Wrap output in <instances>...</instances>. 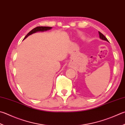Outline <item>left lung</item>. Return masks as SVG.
I'll list each match as a JSON object with an SVG mask.
<instances>
[{
    "mask_svg": "<svg viewBox=\"0 0 125 125\" xmlns=\"http://www.w3.org/2000/svg\"><path fill=\"white\" fill-rule=\"evenodd\" d=\"M98 34H99L100 38L101 40H102L106 41H107V42H109V41H108V40H107V39L106 38V37H105L104 36V35H103L102 33H101V32H100V31H98Z\"/></svg>",
    "mask_w": 125,
    "mask_h": 125,
    "instance_id": "left-lung-1",
    "label": "left lung"
}]
</instances>
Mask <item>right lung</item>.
Masks as SVG:
<instances>
[{
    "instance_id": "add662e5",
    "label": "right lung",
    "mask_w": 125,
    "mask_h": 125,
    "mask_svg": "<svg viewBox=\"0 0 125 125\" xmlns=\"http://www.w3.org/2000/svg\"><path fill=\"white\" fill-rule=\"evenodd\" d=\"M52 28V27H37L36 28H35L34 29L31 30V31L29 32V33L26 35L24 38V40L27 38L28 36H29V35H31L32 34H34V33H35V32L46 31H47V30H51Z\"/></svg>"
}]
</instances>
